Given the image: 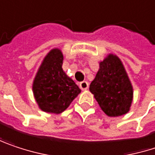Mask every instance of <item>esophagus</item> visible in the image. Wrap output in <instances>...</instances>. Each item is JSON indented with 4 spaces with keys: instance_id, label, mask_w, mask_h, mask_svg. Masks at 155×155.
Here are the masks:
<instances>
[{
    "instance_id": "esophagus-1",
    "label": "esophagus",
    "mask_w": 155,
    "mask_h": 155,
    "mask_svg": "<svg viewBox=\"0 0 155 155\" xmlns=\"http://www.w3.org/2000/svg\"><path fill=\"white\" fill-rule=\"evenodd\" d=\"M80 88L82 90V91H86V90H88V88H89V83L87 82V81H81V83H80Z\"/></svg>"
}]
</instances>
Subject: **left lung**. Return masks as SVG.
I'll return each instance as SVG.
<instances>
[{
    "mask_svg": "<svg viewBox=\"0 0 155 155\" xmlns=\"http://www.w3.org/2000/svg\"><path fill=\"white\" fill-rule=\"evenodd\" d=\"M102 111L110 117L126 114L133 101V87L121 60L108 54L99 62V69L90 85Z\"/></svg>",
    "mask_w": 155,
    "mask_h": 155,
    "instance_id": "8db88e82",
    "label": "left lung"
}]
</instances>
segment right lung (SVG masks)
<instances>
[{
    "label": "right lung",
    "instance_id": "right-lung-1",
    "mask_svg": "<svg viewBox=\"0 0 155 155\" xmlns=\"http://www.w3.org/2000/svg\"><path fill=\"white\" fill-rule=\"evenodd\" d=\"M63 52L50 49L38 68L33 81V93L38 107L49 114H61L81 93L75 82L62 68Z\"/></svg>",
    "mask_w": 155,
    "mask_h": 155
}]
</instances>
